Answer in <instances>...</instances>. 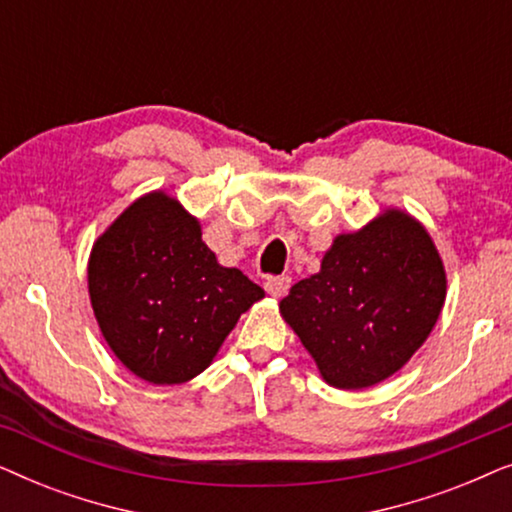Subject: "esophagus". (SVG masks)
<instances>
[{
  "label": "esophagus",
  "instance_id": "34e87169",
  "mask_svg": "<svg viewBox=\"0 0 512 512\" xmlns=\"http://www.w3.org/2000/svg\"><path fill=\"white\" fill-rule=\"evenodd\" d=\"M289 286H291V277H286V275L265 279V291H268L272 298H282L284 293L289 291Z\"/></svg>",
  "mask_w": 512,
  "mask_h": 512
}]
</instances>
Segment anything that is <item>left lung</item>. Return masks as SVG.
<instances>
[{
    "instance_id": "left-lung-1",
    "label": "left lung",
    "mask_w": 512,
    "mask_h": 512,
    "mask_svg": "<svg viewBox=\"0 0 512 512\" xmlns=\"http://www.w3.org/2000/svg\"><path fill=\"white\" fill-rule=\"evenodd\" d=\"M445 268L424 226L389 209L359 233L338 235L317 275L279 303L338 389H366L401 370L424 345L445 303Z\"/></svg>"
}]
</instances>
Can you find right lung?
Masks as SVG:
<instances>
[{
    "label": "right lung",
    "instance_id": "add662e5",
    "mask_svg": "<svg viewBox=\"0 0 512 512\" xmlns=\"http://www.w3.org/2000/svg\"><path fill=\"white\" fill-rule=\"evenodd\" d=\"M88 291L111 352L151 384L200 375L240 314L265 296L219 265L198 219L160 191L132 202L93 244Z\"/></svg>",
    "mask_w": 512,
    "mask_h": 512
}]
</instances>
